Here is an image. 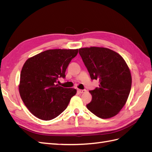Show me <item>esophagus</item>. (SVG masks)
Listing matches in <instances>:
<instances>
[{
    "label": "esophagus",
    "mask_w": 152,
    "mask_h": 152,
    "mask_svg": "<svg viewBox=\"0 0 152 152\" xmlns=\"http://www.w3.org/2000/svg\"><path fill=\"white\" fill-rule=\"evenodd\" d=\"M86 91V89H77V92H79V93H84Z\"/></svg>",
    "instance_id": "34e87169"
}]
</instances>
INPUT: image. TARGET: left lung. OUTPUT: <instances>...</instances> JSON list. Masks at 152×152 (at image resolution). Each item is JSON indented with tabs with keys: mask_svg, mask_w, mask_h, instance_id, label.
Here are the masks:
<instances>
[{
	"mask_svg": "<svg viewBox=\"0 0 152 152\" xmlns=\"http://www.w3.org/2000/svg\"><path fill=\"white\" fill-rule=\"evenodd\" d=\"M79 53L92 80H98V87L89 91L91 103L87 108L101 118H111L120 112L129 95L132 79L123 58L108 48H80Z\"/></svg>",
	"mask_w": 152,
	"mask_h": 152,
	"instance_id": "8db88e82",
	"label": "left lung"
}]
</instances>
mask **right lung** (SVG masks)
Returning <instances> with one entry per match:
<instances>
[{
  "mask_svg": "<svg viewBox=\"0 0 152 152\" xmlns=\"http://www.w3.org/2000/svg\"><path fill=\"white\" fill-rule=\"evenodd\" d=\"M79 49H50L27 59L22 68L19 91L29 111L40 119L50 121L65 110L75 89L56 84Z\"/></svg>",
  "mask_w": 152,
  "mask_h": 152,
  "instance_id": "add662e5",
  "label": "right lung"
}]
</instances>
